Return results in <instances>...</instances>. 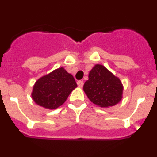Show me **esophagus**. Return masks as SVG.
I'll list each match as a JSON object with an SVG mask.
<instances>
[{"mask_svg":"<svg viewBox=\"0 0 157 157\" xmlns=\"http://www.w3.org/2000/svg\"><path fill=\"white\" fill-rule=\"evenodd\" d=\"M77 84L78 86L79 87H82L83 86V84H84V82H83V81H82V80H79V81L77 82Z\"/></svg>","mask_w":157,"mask_h":157,"instance_id":"1","label":"esophagus"}]
</instances>
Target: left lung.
Masks as SVG:
<instances>
[{
	"label": "left lung",
	"mask_w": 157,
	"mask_h": 157,
	"mask_svg": "<svg viewBox=\"0 0 157 157\" xmlns=\"http://www.w3.org/2000/svg\"><path fill=\"white\" fill-rule=\"evenodd\" d=\"M83 90L91 102L101 108H109L121 101L123 86L120 78L105 66L96 64L89 73Z\"/></svg>",
	"instance_id": "1"
}]
</instances>
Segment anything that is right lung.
I'll return each mask as SVG.
<instances>
[{
    "mask_svg": "<svg viewBox=\"0 0 157 157\" xmlns=\"http://www.w3.org/2000/svg\"><path fill=\"white\" fill-rule=\"evenodd\" d=\"M76 87L72 75L63 67H59L37 80L33 87L32 99L43 108L56 109L64 103Z\"/></svg>",
    "mask_w": 157,
    "mask_h": 157,
    "instance_id": "obj_1",
    "label": "right lung"
}]
</instances>
